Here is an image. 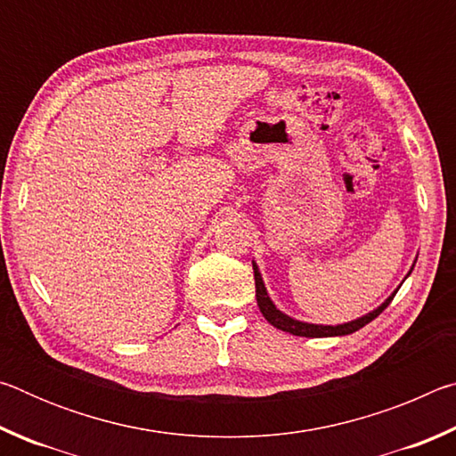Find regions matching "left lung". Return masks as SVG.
Wrapping results in <instances>:
<instances>
[{"mask_svg": "<svg viewBox=\"0 0 456 456\" xmlns=\"http://www.w3.org/2000/svg\"><path fill=\"white\" fill-rule=\"evenodd\" d=\"M412 272V267H411ZM408 272V275H411ZM253 275H256V297H257V305L261 314H264V318L272 323L273 328L281 330V331H289L293 336H304V338H330V336H348L354 334V331H358L360 328H364L366 323L372 322L374 318H378L388 304L392 302V297L396 296V291L392 293V296L386 299L384 304H380L366 315H362L358 320H352V322H346V323H338V326H322V323H307V322H299V320H293L289 315H285L283 312H280L275 307V304L272 302V297H269V293L265 289V283L261 280V273H259V267L256 265V261H253Z\"/></svg>", "mask_w": 456, "mask_h": 456, "instance_id": "8db88e82", "label": "left lung"}]
</instances>
